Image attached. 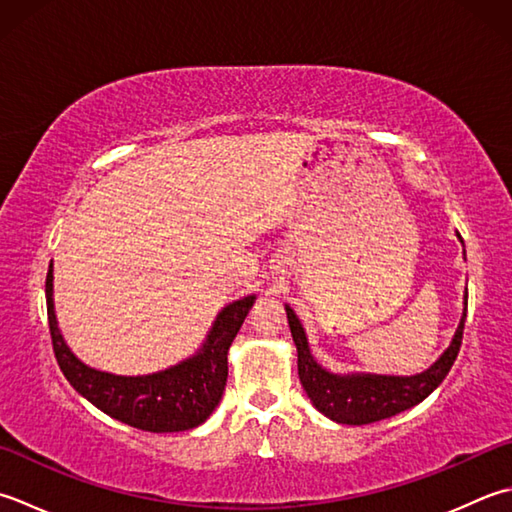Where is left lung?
<instances>
[{"label": "left lung", "mask_w": 512, "mask_h": 512, "mask_svg": "<svg viewBox=\"0 0 512 512\" xmlns=\"http://www.w3.org/2000/svg\"><path fill=\"white\" fill-rule=\"evenodd\" d=\"M459 237V233H457ZM462 242V237H459ZM464 244V242H462ZM466 259V250H464ZM468 293H464V313L459 319V326L453 335V342L448 344L435 364H430L424 373L402 377V375H375V373H333L324 368L313 357V350L308 346L306 330L295 315V310L288 304L286 317L290 326V335L297 346V370L299 382H302L306 395L319 413L333 419L337 424L364 426L382 419L393 417L397 413L417 406L419 402L433 393L444 382L448 370L453 368L459 346H462L464 322H466Z\"/></svg>", "instance_id": "1"}]
</instances>
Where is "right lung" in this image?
Instances as JSON below:
<instances>
[{
    "label": "right lung",
    "instance_id": "right-lung-1",
    "mask_svg": "<svg viewBox=\"0 0 512 512\" xmlns=\"http://www.w3.org/2000/svg\"><path fill=\"white\" fill-rule=\"evenodd\" d=\"M257 295L224 306L202 348L184 362L148 375H115L84 364L59 330L53 302V264L46 277L48 326L64 377L79 395L108 417L148 433H179L204 424L224 395L228 348L242 328Z\"/></svg>",
    "mask_w": 512,
    "mask_h": 512
}]
</instances>
